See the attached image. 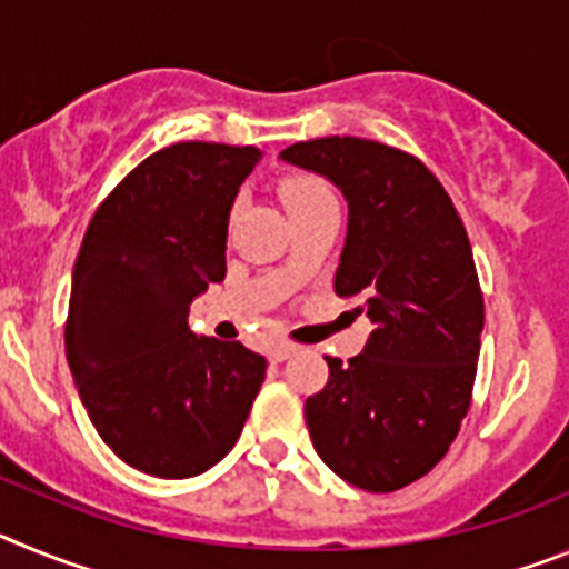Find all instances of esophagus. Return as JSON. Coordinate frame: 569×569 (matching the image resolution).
<instances>
[{"mask_svg": "<svg viewBox=\"0 0 569 569\" xmlns=\"http://www.w3.org/2000/svg\"><path fill=\"white\" fill-rule=\"evenodd\" d=\"M293 353H296V345H273L268 350V359L273 361V365H279V361L290 359Z\"/></svg>", "mask_w": 569, "mask_h": 569, "instance_id": "1", "label": "esophagus"}]
</instances>
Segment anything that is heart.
<instances>
[{
  "label": "heart",
  "instance_id": "1",
  "mask_svg": "<svg viewBox=\"0 0 569 569\" xmlns=\"http://www.w3.org/2000/svg\"><path fill=\"white\" fill-rule=\"evenodd\" d=\"M279 196L288 210L305 208V204H316V202H330V199H336L333 190H330V184L313 173L288 176V179L279 184Z\"/></svg>",
  "mask_w": 569,
  "mask_h": 569
}]
</instances>
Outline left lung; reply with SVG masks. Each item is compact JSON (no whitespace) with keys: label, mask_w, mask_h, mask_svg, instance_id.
Wrapping results in <instances>:
<instances>
[{"label":"left lung","mask_w":569,"mask_h":569,"mask_svg":"<svg viewBox=\"0 0 569 569\" xmlns=\"http://www.w3.org/2000/svg\"><path fill=\"white\" fill-rule=\"evenodd\" d=\"M281 159L328 176L350 219L333 290L361 296L373 333L353 359L325 356L328 385L305 401L321 461L367 492L427 476L470 410L485 296L470 239L421 159L356 136H325Z\"/></svg>","instance_id":"8db88e82"}]
</instances>
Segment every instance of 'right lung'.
I'll list each match as a JSON object with an SVG mask.
<instances>
[{
  "instance_id": "add662e5",
  "label": "right lung",
  "mask_w": 569,
  "mask_h": 569,
  "mask_svg": "<svg viewBox=\"0 0 569 569\" xmlns=\"http://www.w3.org/2000/svg\"><path fill=\"white\" fill-rule=\"evenodd\" d=\"M253 144L176 142L97 208L73 264L64 347L90 421L124 465L188 479L230 453L268 361L196 336L190 301L228 273V222Z\"/></svg>"
}]
</instances>
